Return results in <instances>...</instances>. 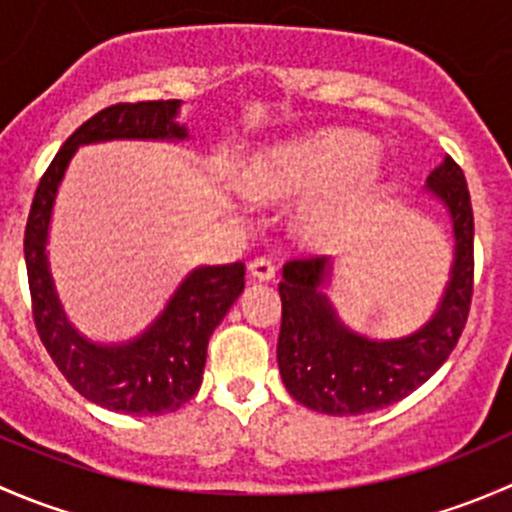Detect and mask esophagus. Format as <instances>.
Returning <instances> with one entry per match:
<instances>
[{
    "mask_svg": "<svg viewBox=\"0 0 512 512\" xmlns=\"http://www.w3.org/2000/svg\"><path fill=\"white\" fill-rule=\"evenodd\" d=\"M277 272L275 262L270 260V257H257V260L250 262V275L257 277V280H272Z\"/></svg>",
    "mask_w": 512,
    "mask_h": 512,
    "instance_id": "1",
    "label": "esophagus"
}]
</instances>
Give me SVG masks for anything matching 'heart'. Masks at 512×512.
<instances>
[{
	"mask_svg": "<svg viewBox=\"0 0 512 512\" xmlns=\"http://www.w3.org/2000/svg\"><path fill=\"white\" fill-rule=\"evenodd\" d=\"M376 156L374 141L354 131H324L319 136L285 143L265 153L247 170L245 188L257 200H285L314 193L364 168ZM361 185L329 190L302 213L307 237H329L347 223Z\"/></svg>",
	"mask_w": 512,
	"mask_h": 512,
	"instance_id": "heart-1",
	"label": "heart"
}]
</instances>
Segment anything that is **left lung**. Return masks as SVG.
<instances>
[{"instance_id": "left-lung-1", "label": "left lung", "mask_w": 512, "mask_h": 512, "mask_svg": "<svg viewBox=\"0 0 512 512\" xmlns=\"http://www.w3.org/2000/svg\"><path fill=\"white\" fill-rule=\"evenodd\" d=\"M426 190L448 208L456 252L441 304L418 332L376 342L344 327L322 292L329 257H299L282 270L277 364L287 391L307 409L332 416L386 409L431 379L456 349L473 297L471 193L451 156L431 170Z\"/></svg>"}]
</instances>
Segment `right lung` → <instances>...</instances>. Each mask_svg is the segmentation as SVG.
<instances>
[{"mask_svg": "<svg viewBox=\"0 0 512 512\" xmlns=\"http://www.w3.org/2000/svg\"><path fill=\"white\" fill-rule=\"evenodd\" d=\"M178 108L175 98L116 103L81 123L41 175L24 230L32 314L41 344L84 399L118 414H170L198 394L210 334L245 289V265L195 267L141 337L126 344H94L71 327L51 282L46 260L51 210L76 148L118 138L183 141L188 128L175 123Z\"/></svg>", "mask_w": 512, "mask_h": 512, "instance_id": "add662e5", "label": "right lung"}]
</instances>
